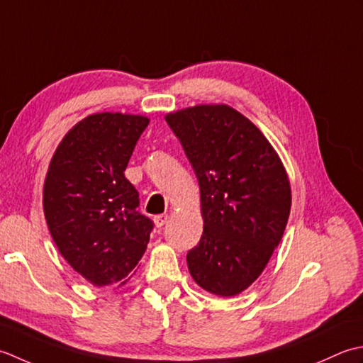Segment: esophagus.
Here are the masks:
<instances>
[{"instance_id": "esophagus-1", "label": "esophagus", "mask_w": 363, "mask_h": 363, "mask_svg": "<svg viewBox=\"0 0 363 363\" xmlns=\"http://www.w3.org/2000/svg\"><path fill=\"white\" fill-rule=\"evenodd\" d=\"M167 219H169L167 214H158V216L153 218V223H155V225H157L158 228H161L162 225L167 224Z\"/></svg>"}]
</instances>
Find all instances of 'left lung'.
Returning a JSON list of instances; mask_svg holds the SVG:
<instances>
[{
	"label": "left lung",
	"mask_w": 363,
	"mask_h": 363,
	"mask_svg": "<svg viewBox=\"0 0 363 363\" xmlns=\"http://www.w3.org/2000/svg\"><path fill=\"white\" fill-rule=\"evenodd\" d=\"M194 167L203 233L186 255L194 282L230 298L252 285L282 240L291 186L263 133L228 105L166 114Z\"/></svg>",
	"instance_id": "1"
}]
</instances>
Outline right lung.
Here are the masks:
<instances>
[{
    "label": "right lung",
    "mask_w": 363,
    "mask_h": 363,
    "mask_svg": "<svg viewBox=\"0 0 363 363\" xmlns=\"http://www.w3.org/2000/svg\"><path fill=\"white\" fill-rule=\"evenodd\" d=\"M149 122L139 114H91L65 133L50 161L42 199L48 230L94 286L127 284L150 240L153 223L136 210L139 194L123 174Z\"/></svg>",
    "instance_id": "obj_1"
}]
</instances>
